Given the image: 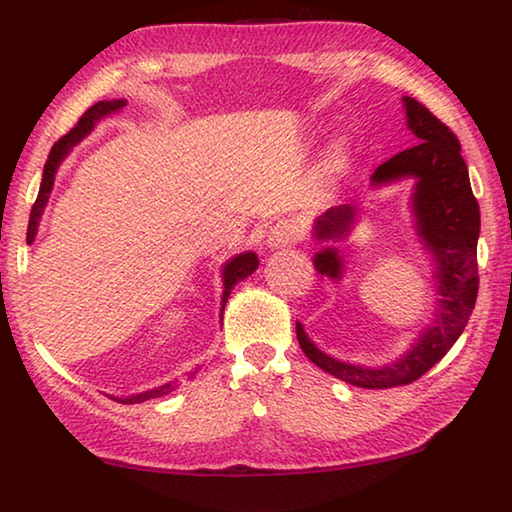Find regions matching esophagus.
Returning a JSON list of instances; mask_svg holds the SVG:
<instances>
[{
    "label": "esophagus",
    "instance_id": "esophagus-1",
    "mask_svg": "<svg viewBox=\"0 0 512 512\" xmlns=\"http://www.w3.org/2000/svg\"><path fill=\"white\" fill-rule=\"evenodd\" d=\"M300 239V228L293 221H277L268 230V246L271 248H287Z\"/></svg>",
    "mask_w": 512,
    "mask_h": 512
}]
</instances>
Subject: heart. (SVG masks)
<instances>
[{
    "label": "heart",
    "mask_w": 512,
    "mask_h": 512,
    "mask_svg": "<svg viewBox=\"0 0 512 512\" xmlns=\"http://www.w3.org/2000/svg\"><path fill=\"white\" fill-rule=\"evenodd\" d=\"M343 153V142H339L336 144V149H334V158H339V155Z\"/></svg>",
    "instance_id": "obj_1"
}]
</instances>
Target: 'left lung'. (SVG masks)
Here are the masks:
<instances>
[{
    "label": "left lung",
    "instance_id": "1",
    "mask_svg": "<svg viewBox=\"0 0 512 512\" xmlns=\"http://www.w3.org/2000/svg\"><path fill=\"white\" fill-rule=\"evenodd\" d=\"M402 103L406 126L420 142L379 164L370 176V185L377 189L409 178L415 183L411 214L420 244L431 255L433 282L438 293L433 320L415 336L409 350L379 368L329 357L327 352L316 348L302 323H296L298 343L307 359L332 377L359 388H395L420 379L452 350L458 336L463 334L479 293L476 241H479L481 214L472 194L461 144L420 101L404 97ZM357 216V205L345 203L329 207L314 221V239L323 244L314 255V266L320 275L336 284L343 280L345 257L334 244L350 235L357 225Z\"/></svg>",
    "mask_w": 512,
    "mask_h": 512
}]
</instances>
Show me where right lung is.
Segmentation results:
<instances>
[{
  "mask_svg": "<svg viewBox=\"0 0 512 512\" xmlns=\"http://www.w3.org/2000/svg\"><path fill=\"white\" fill-rule=\"evenodd\" d=\"M124 106H126L124 99H112V101L94 103L92 108L85 110V115L79 119V124H76L67 135L60 137V140L54 146H51L49 158L45 162V171H42L40 192H38L36 203H33V207H31L29 228H27V244H33V241H36L38 225H40V219H42V212H45V207L49 203L51 189H54V180H56L58 167H60V164H63V160L67 158L69 151H72L74 146L83 140V137H88L92 133V128L97 126L103 117L115 115V112H119ZM257 266H259V259H257L255 253H250V250H248V253L235 255V257L228 259V262L223 264V268H221V282H223L221 320H223V307H225V302H228L230 291L235 289V284H239L241 280H246L248 275H253L257 271ZM196 370L189 372V377H194ZM176 386H178V381H167V384H162L158 388H151V391H144V393H137V395H128V397H112V400L121 402V404H140V402H146V400H153V397H160V395H167L171 391H176Z\"/></svg>",
  "mask_w": 512,
  "mask_h": 512,
  "instance_id": "1",
  "label": "right lung"
}]
</instances>
